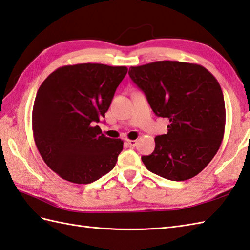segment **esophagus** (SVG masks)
I'll return each instance as SVG.
<instances>
[{"label": "esophagus", "instance_id": "obj_1", "mask_svg": "<svg viewBox=\"0 0 250 250\" xmlns=\"http://www.w3.org/2000/svg\"><path fill=\"white\" fill-rule=\"evenodd\" d=\"M126 141H127V143L129 144V146H137V140H130V139H126Z\"/></svg>", "mask_w": 250, "mask_h": 250}]
</instances>
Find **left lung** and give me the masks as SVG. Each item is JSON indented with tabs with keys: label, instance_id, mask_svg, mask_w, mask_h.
Listing matches in <instances>:
<instances>
[{
	"label": "left lung",
	"instance_id": "1",
	"mask_svg": "<svg viewBox=\"0 0 250 250\" xmlns=\"http://www.w3.org/2000/svg\"><path fill=\"white\" fill-rule=\"evenodd\" d=\"M128 75L153 112L167 118L168 132L141 159L147 170L171 181L189 180L207 167L224 139L226 108L218 81L203 66L158 61L131 66Z\"/></svg>",
	"mask_w": 250,
	"mask_h": 250
}]
</instances>
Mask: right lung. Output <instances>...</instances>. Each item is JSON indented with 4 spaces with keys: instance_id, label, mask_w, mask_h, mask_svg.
<instances>
[{
    "instance_id": "obj_1",
    "label": "right lung",
    "mask_w": 250,
    "mask_h": 250,
    "mask_svg": "<svg viewBox=\"0 0 250 250\" xmlns=\"http://www.w3.org/2000/svg\"><path fill=\"white\" fill-rule=\"evenodd\" d=\"M127 70L104 64L66 65L38 88L33 136L43 162L62 179L90 184L114 168L124 142L103 135L96 123L104 118Z\"/></svg>"
}]
</instances>
